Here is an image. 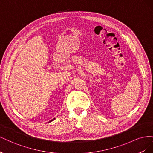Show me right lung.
Returning a JSON list of instances; mask_svg holds the SVG:
<instances>
[{
    "mask_svg": "<svg viewBox=\"0 0 153 153\" xmlns=\"http://www.w3.org/2000/svg\"><path fill=\"white\" fill-rule=\"evenodd\" d=\"M54 119H55V118H54V119H53L52 120H51V121H50V122H51V121H53V120H54Z\"/></svg>",
    "mask_w": 153,
    "mask_h": 153,
    "instance_id": "obj_1",
    "label": "right lung"
}]
</instances>
